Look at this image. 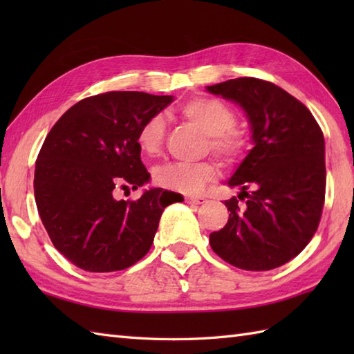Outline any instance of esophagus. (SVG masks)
<instances>
[{
    "mask_svg": "<svg viewBox=\"0 0 354 354\" xmlns=\"http://www.w3.org/2000/svg\"><path fill=\"white\" fill-rule=\"evenodd\" d=\"M185 202H187V204H190V205H201V204H204V202H205V198H201V196H187V198H185Z\"/></svg>",
    "mask_w": 354,
    "mask_h": 354,
    "instance_id": "esophagus-1",
    "label": "esophagus"
}]
</instances>
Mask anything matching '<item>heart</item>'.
<instances>
[{"instance_id": "b5f03b06", "label": "heart", "mask_w": 354, "mask_h": 354, "mask_svg": "<svg viewBox=\"0 0 354 354\" xmlns=\"http://www.w3.org/2000/svg\"><path fill=\"white\" fill-rule=\"evenodd\" d=\"M179 114L208 135L209 146L222 160L236 162L243 156L246 140L234 129L237 117L228 104L216 99L196 97L184 103ZM164 118L161 115L149 117L137 132V146L147 156L158 155L164 145ZM216 175L217 170L209 162H173L156 169L155 181L167 190L193 194L213 181Z\"/></svg>"}]
</instances>
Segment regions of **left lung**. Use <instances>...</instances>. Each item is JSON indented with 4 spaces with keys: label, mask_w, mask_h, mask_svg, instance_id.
Wrapping results in <instances>:
<instances>
[{
    "label": "left lung",
    "mask_w": 354,
    "mask_h": 354,
    "mask_svg": "<svg viewBox=\"0 0 354 354\" xmlns=\"http://www.w3.org/2000/svg\"><path fill=\"white\" fill-rule=\"evenodd\" d=\"M207 91L245 111L254 145L230 178L228 185L240 187V193L225 201L230 219L209 234V245L240 269L281 266L304 250L319 225L324 135L301 102L270 82L239 77Z\"/></svg>",
    "instance_id": "8db88e82"
}]
</instances>
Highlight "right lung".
Wrapping results in <instances>:
<instances>
[{"mask_svg": "<svg viewBox=\"0 0 354 354\" xmlns=\"http://www.w3.org/2000/svg\"><path fill=\"white\" fill-rule=\"evenodd\" d=\"M173 95L111 91L74 104L51 127L37 155L35 199L53 245L89 272L135 265L153 243L164 208L178 193L150 189L137 201L114 192L149 183L137 132Z\"/></svg>", "mask_w": 354, "mask_h": 354, "instance_id": "obj_1", "label": "right lung"}]
</instances>
